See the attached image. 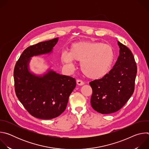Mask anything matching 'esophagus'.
I'll list each match as a JSON object with an SVG mask.
<instances>
[{"label": "esophagus", "instance_id": "obj_1", "mask_svg": "<svg viewBox=\"0 0 149 149\" xmlns=\"http://www.w3.org/2000/svg\"><path fill=\"white\" fill-rule=\"evenodd\" d=\"M77 84L78 85V86H83V85L84 84V82L81 79H77Z\"/></svg>", "mask_w": 149, "mask_h": 149}]
</instances>
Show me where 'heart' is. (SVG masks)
<instances>
[{
    "label": "heart",
    "instance_id": "b5f03b06",
    "mask_svg": "<svg viewBox=\"0 0 149 149\" xmlns=\"http://www.w3.org/2000/svg\"><path fill=\"white\" fill-rule=\"evenodd\" d=\"M114 59L112 47L101 42L81 41L73 44L70 52L61 54L62 62L72 67L74 60L80 62V70L84 76L97 79L104 77L110 71Z\"/></svg>",
    "mask_w": 149,
    "mask_h": 149
}]
</instances>
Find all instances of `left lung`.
I'll return each mask as SVG.
<instances>
[{
	"instance_id": "8db88e82",
	"label": "left lung",
	"mask_w": 149,
	"mask_h": 149,
	"mask_svg": "<svg viewBox=\"0 0 149 149\" xmlns=\"http://www.w3.org/2000/svg\"><path fill=\"white\" fill-rule=\"evenodd\" d=\"M120 54L113 68L99 79L90 82L92 107L101 114L120 110L134 91L137 65L132 51L118 41Z\"/></svg>"
}]
</instances>
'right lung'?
Returning <instances> with one entry per match:
<instances>
[{
  "instance_id": "add662e5",
  "label": "right lung",
  "mask_w": 149,
  "mask_h": 149,
  "mask_svg": "<svg viewBox=\"0 0 149 149\" xmlns=\"http://www.w3.org/2000/svg\"><path fill=\"white\" fill-rule=\"evenodd\" d=\"M58 38L39 42L24 50L14 68L16 95L32 116L44 120L57 117L65 111L68 98L76 86L75 79L49 70L43 75L29 71V63L33 56L49 54Z\"/></svg>"
}]
</instances>
